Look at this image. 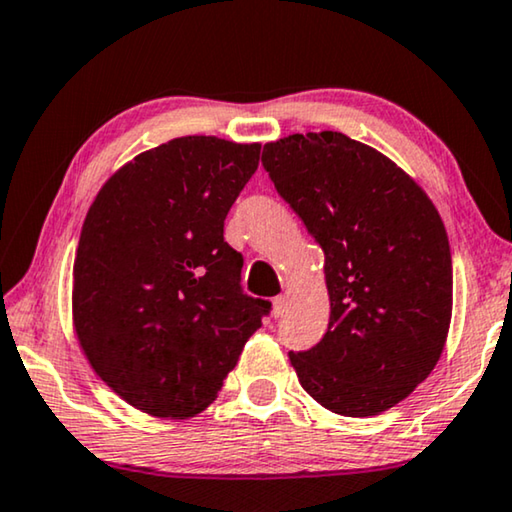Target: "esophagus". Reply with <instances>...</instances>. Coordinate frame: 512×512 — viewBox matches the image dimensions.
Segmentation results:
<instances>
[{"instance_id": "1", "label": "esophagus", "mask_w": 512, "mask_h": 512, "mask_svg": "<svg viewBox=\"0 0 512 512\" xmlns=\"http://www.w3.org/2000/svg\"><path fill=\"white\" fill-rule=\"evenodd\" d=\"M285 310H287V296L280 294L273 299V317H282L285 315Z\"/></svg>"}]
</instances>
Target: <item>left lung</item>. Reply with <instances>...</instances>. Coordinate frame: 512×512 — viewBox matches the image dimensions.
<instances>
[{"mask_svg":"<svg viewBox=\"0 0 512 512\" xmlns=\"http://www.w3.org/2000/svg\"><path fill=\"white\" fill-rule=\"evenodd\" d=\"M262 165L324 250L329 331L289 352L301 386L340 416L395 407L434 370L451 326L439 211L391 158L335 131L264 144Z\"/></svg>","mask_w":512,"mask_h":512,"instance_id":"1","label":"left lung"}]
</instances>
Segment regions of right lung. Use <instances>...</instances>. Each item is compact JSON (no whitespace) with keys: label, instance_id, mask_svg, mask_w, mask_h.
<instances>
[{"label":"right lung","instance_id":"right-lung-1","mask_svg":"<svg viewBox=\"0 0 512 512\" xmlns=\"http://www.w3.org/2000/svg\"><path fill=\"white\" fill-rule=\"evenodd\" d=\"M262 144L188 135L142 151L98 190L73 264V326L96 375L158 418L216 400L271 303L241 292L223 236Z\"/></svg>","mask_w":512,"mask_h":512}]
</instances>
